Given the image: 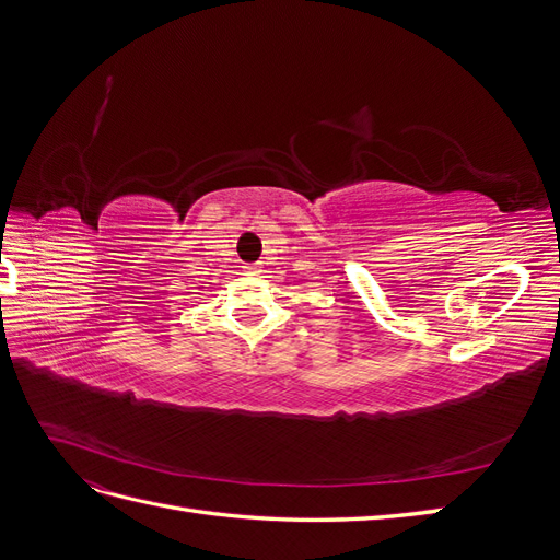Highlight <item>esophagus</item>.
Returning <instances> with one entry per match:
<instances>
[{"label":"esophagus","mask_w":560,"mask_h":560,"mask_svg":"<svg viewBox=\"0 0 560 560\" xmlns=\"http://www.w3.org/2000/svg\"><path fill=\"white\" fill-rule=\"evenodd\" d=\"M243 268L247 270V273H259V264H245Z\"/></svg>","instance_id":"1"}]
</instances>
